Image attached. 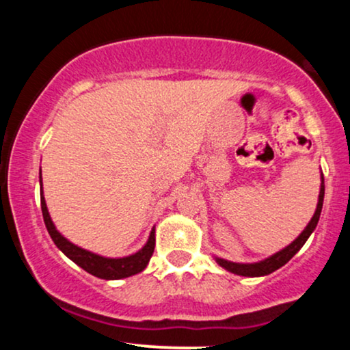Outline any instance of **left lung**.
<instances>
[{
    "instance_id": "8db88e82",
    "label": "left lung",
    "mask_w": 350,
    "mask_h": 350,
    "mask_svg": "<svg viewBox=\"0 0 350 350\" xmlns=\"http://www.w3.org/2000/svg\"><path fill=\"white\" fill-rule=\"evenodd\" d=\"M323 202H324V176L321 174V191H319V199H317L316 212H314V215H312V219L309 220L306 228L301 232L299 237L295 240V242L290 243L286 248H283V250H280L278 253H275V255H271L270 258L263 260V262H258V263H234V262H228V260H224V258H215V262L219 263L222 268H226L227 271L235 273V275H240V276L270 275V273L283 267L284 263L290 262L293 256L299 252V248L306 243L309 235L312 234V230L316 228L317 222H319L321 211H323Z\"/></svg>"
}]
</instances>
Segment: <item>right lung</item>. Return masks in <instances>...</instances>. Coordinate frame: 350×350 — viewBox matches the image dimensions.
Instances as JSON below:
<instances>
[{
	"label": "right lung",
	"instance_id": "right-lung-1",
	"mask_svg": "<svg viewBox=\"0 0 350 350\" xmlns=\"http://www.w3.org/2000/svg\"><path fill=\"white\" fill-rule=\"evenodd\" d=\"M39 183H41V208L44 224H46L47 232H49L54 243L57 245L59 250L66 253L72 262L77 263L80 268H83V270L90 273V275L102 280L128 278V276L136 275V273L143 271L144 268H146L152 252H154V228L151 230L150 239H148L146 245H144L142 250L136 252L135 255L124 256V258H105V256H100L97 253L83 250V248L77 247V245L70 243L66 237H62L57 230H55V226L52 224L49 211H47L46 206V200H44L42 196V176H39Z\"/></svg>",
	"mask_w": 350,
	"mask_h": 350
}]
</instances>
